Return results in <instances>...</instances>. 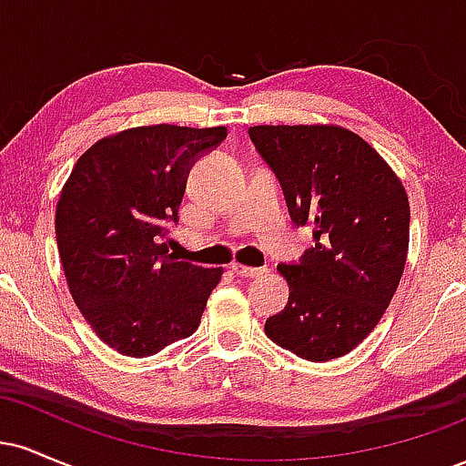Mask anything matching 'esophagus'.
Masks as SVG:
<instances>
[{
  "label": "esophagus",
  "instance_id": "obj_1",
  "mask_svg": "<svg viewBox=\"0 0 466 466\" xmlns=\"http://www.w3.org/2000/svg\"><path fill=\"white\" fill-rule=\"evenodd\" d=\"M232 271L240 278H260L265 274V269H260V267H245V265H238V263L232 265Z\"/></svg>",
  "mask_w": 466,
  "mask_h": 466
}]
</instances>
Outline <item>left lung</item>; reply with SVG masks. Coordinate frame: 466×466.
Returning a JSON list of instances; mask_svg holds the SVG:
<instances>
[{
    "label": "left lung",
    "mask_w": 466,
    "mask_h": 466,
    "mask_svg": "<svg viewBox=\"0 0 466 466\" xmlns=\"http://www.w3.org/2000/svg\"><path fill=\"white\" fill-rule=\"evenodd\" d=\"M249 137L313 248L280 263L289 302L265 322L274 344L309 361L346 355L386 313L410 243V203L392 168L341 127H251Z\"/></svg>",
    "instance_id": "left-lung-1"
}]
</instances>
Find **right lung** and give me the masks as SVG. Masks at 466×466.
<instances>
[{
    "instance_id": "add662e5",
    "label": "right lung",
    "mask_w": 466,
    "mask_h": 466,
    "mask_svg": "<svg viewBox=\"0 0 466 466\" xmlns=\"http://www.w3.org/2000/svg\"><path fill=\"white\" fill-rule=\"evenodd\" d=\"M226 127H137L80 155L56 206V245L74 302L105 344L148 357L197 330L223 269L184 263L177 226L192 164Z\"/></svg>"
}]
</instances>
